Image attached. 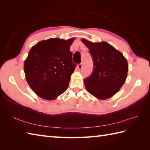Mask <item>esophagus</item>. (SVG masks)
<instances>
[{"label": "esophagus", "instance_id": "obj_1", "mask_svg": "<svg viewBox=\"0 0 150 150\" xmlns=\"http://www.w3.org/2000/svg\"><path fill=\"white\" fill-rule=\"evenodd\" d=\"M82 67H83V64H82V62H81V63H80L78 65V68H79V69H82Z\"/></svg>", "mask_w": 150, "mask_h": 150}]
</instances>
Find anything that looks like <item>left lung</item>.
I'll return each instance as SVG.
<instances>
[{
	"instance_id": "8db88e82",
	"label": "left lung",
	"mask_w": 150,
	"mask_h": 150,
	"mask_svg": "<svg viewBox=\"0 0 150 150\" xmlns=\"http://www.w3.org/2000/svg\"><path fill=\"white\" fill-rule=\"evenodd\" d=\"M82 42L90 50L93 62L91 75L84 79L87 91L100 99L112 97L125 82L128 71L126 59L106 42L93 43L86 39Z\"/></svg>"
}]
</instances>
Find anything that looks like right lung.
Listing matches in <instances>:
<instances>
[{"instance_id": "1", "label": "right lung", "mask_w": 150, "mask_h": 150, "mask_svg": "<svg viewBox=\"0 0 150 150\" xmlns=\"http://www.w3.org/2000/svg\"><path fill=\"white\" fill-rule=\"evenodd\" d=\"M73 40L50 39L30 50L24 69L28 83L38 96L52 100L67 90L77 66L69 50Z\"/></svg>"}]
</instances>
